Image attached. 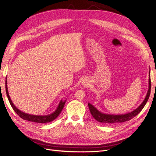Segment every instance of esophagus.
<instances>
[{
    "mask_svg": "<svg viewBox=\"0 0 156 156\" xmlns=\"http://www.w3.org/2000/svg\"><path fill=\"white\" fill-rule=\"evenodd\" d=\"M87 83V82H86V80H85V81H83V84H86Z\"/></svg>",
    "mask_w": 156,
    "mask_h": 156,
    "instance_id": "obj_1",
    "label": "esophagus"
}]
</instances>
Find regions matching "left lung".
Returning a JSON list of instances; mask_svg holds the SVG:
<instances>
[{
	"mask_svg": "<svg viewBox=\"0 0 156 156\" xmlns=\"http://www.w3.org/2000/svg\"><path fill=\"white\" fill-rule=\"evenodd\" d=\"M151 69L149 71V79H148V89L147 91V95L145 96V98L144 99L141 104L137 108L133 111L130 112L123 114H109L103 113L101 111H98V109L90 103H88V105L89 108V111L90 114L96 121L98 122L105 123V124H114V123H123L125 122H127V121L130 120L139 114L143 107H145L146 103L149 98L150 94H151Z\"/></svg>",
	"mask_w": 156,
	"mask_h": 156,
	"instance_id": "obj_1",
	"label": "left lung"
}]
</instances>
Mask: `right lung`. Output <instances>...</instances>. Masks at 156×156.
<instances>
[{"mask_svg":"<svg viewBox=\"0 0 156 156\" xmlns=\"http://www.w3.org/2000/svg\"><path fill=\"white\" fill-rule=\"evenodd\" d=\"M5 92H6V94L8 96V100L10 103V105L12 107L13 109L15 111V112L19 115V116L23 119L30 121L32 122H35V123H49L55 119L58 116H59V114L62 112V109L64 107L65 103L66 100H61L59 103L56 109L55 112L51 113L48 115H45V116H38V115H32V114H29L25 112H23L22 111H20L19 108H17L13 103L12 101H11L9 93H8V90L7 87V78H5Z\"/></svg>","mask_w":156,"mask_h":156,"instance_id":"right-lung-1","label":"right lung"}]
</instances>
